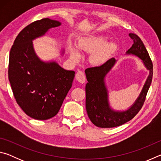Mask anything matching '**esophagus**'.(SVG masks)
Masks as SVG:
<instances>
[{
    "label": "esophagus",
    "mask_w": 161,
    "mask_h": 161,
    "mask_svg": "<svg viewBox=\"0 0 161 161\" xmlns=\"http://www.w3.org/2000/svg\"><path fill=\"white\" fill-rule=\"evenodd\" d=\"M76 79L81 83H84L86 81V77L84 75V72L83 71L80 70L78 71L77 74H76Z\"/></svg>",
    "instance_id": "1"
}]
</instances>
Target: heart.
<instances>
[{"mask_svg":"<svg viewBox=\"0 0 161 161\" xmlns=\"http://www.w3.org/2000/svg\"><path fill=\"white\" fill-rule=\"evenodd\" d=\"M106 37H94L84 38L78 43V47L81 50L92 53L95 51L92 55V61L94 63L99 64L106 60L108 55L115 50L116 45L113 42L105 44ZM72 59L75 61L80 60L81 58V54L77 49H73L71 53Z\"/></svg>","mask_w":161,"mask_h":161,"instance_id":"obj_1","label":"heart"}]
</instances>
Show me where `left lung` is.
<instances>
[{"instance_id": "obj_1", "label": "left lung", "mask_w": 161, "mask_h": 161, "mask_svg": "<svg viewBox=\"0 0 161 161\" xmlns=\"http://www.w3.org/2000/svg\"><path fill=\"white\" fill-rule=\"evenodd\" d=\"M129 36L133 43L127 53L135 54L142 59L146 67L150 71V75L134 104L127 111H115L111 109L108 104L104 77L115 64L116 59L112 58L100 66L86 68L85 73L88 82L85 87L86 109L90 121L97 127L113 128L126 123L139 112L145 102L152 81L153 63L141 38L133 33H130Z\"/></svg>"}]
</instances>
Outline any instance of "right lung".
Here are the masks:
<instances>
[{
	"instance_id": "add662e5",
	"label": "right lung",
	"mask_w": 161,
	"mask_h": 161,
	"mask_svg": "<svg viewBox=\"0 0 161 161\" xmlns=\"http://www.w3.org/2000/svg\"><path fill=\"white\" fill-rule=\"evenodd\" d=\"M60 25L49 18L35 21L22 30L10 49L8 80L13 95L24 112L34 119L55 116L72 85L74 71L65 70L56 62L40 61L32 47V40Z\"/></svg>"
}]
</instances>
